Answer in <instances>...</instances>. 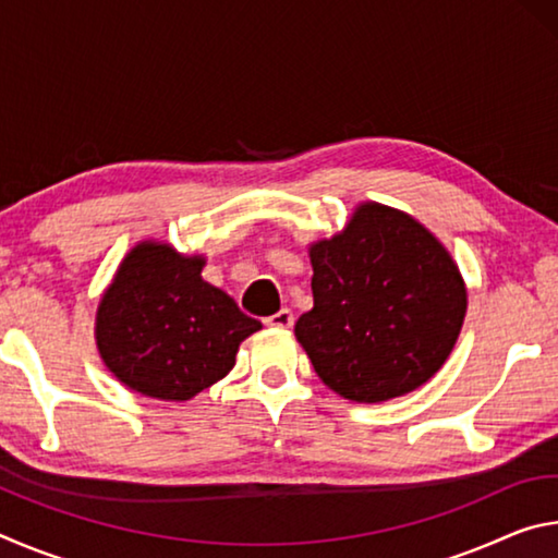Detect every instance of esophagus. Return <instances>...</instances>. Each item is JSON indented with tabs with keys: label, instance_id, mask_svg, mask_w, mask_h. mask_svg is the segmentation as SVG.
Returning a JSON list of instances; mask_svg holds the SVG:
<instances>
[{
	"label": "esophagus",
	"instance_id": "obj_1",
	"mask_svg": "<svg viewBox=\"0 0 558 558\" xmlns=\"http://www.w3.org/2000/svg\"><path fill=\"white\" fill-rule=\"evenodd\" d=\"M292 323H295V315H292V310H288V307H282L276 315L266 317V325L278 327V329H288V327H292Z\"/></svg>",
	"mask_w": 558,
	"mask_h": 558
}]
</instances>
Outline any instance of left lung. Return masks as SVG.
Returning <instances> with one entry per match:
<instances>
[{
	"mask_svg": "<svg viewBox=\"0 0 558 558\" xmlns=\"http://www.w3.org/2000/svg\"><path fill=\"white\" fill-rule=\"evenodd\" d=\"M313 300L298 342L329 389L379 403L426 384L458 342L468 290L413 216L366 202L344 231L310 245Z\"/></svg>",
	"mask_w": 558,
	"mask_h": 558,
	"instance_id": "8db88e82",
	"label": "left lung"
}]
</instances>
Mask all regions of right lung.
Returning a JSON list of instances; mask_svg holds the SVG:
<instances>
[{
    "instance_id": "right-lung-1",
    "label": "right lung",
    "mask_w": 558,
    "mask_h": 558,
    "mask_svg": "<svg viewBox=\"0 0 558 558\" xmlns=\"http://www.w3.org/2000/svg\"><path fill=\"white\" fill-rule=\"evenodd\" d=\"M202 256L143 241L122 258L96 315L100 359L128 389L189 401L233 369L245 337L263 327L202 278Z\"/></svg>"
}]
</instances>
